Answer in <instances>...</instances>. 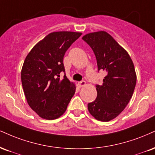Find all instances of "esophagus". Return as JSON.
I'll return each instance as SVG.
<instances>
[{"label": "esophagus", "instance_id": "1", "mask_svg": "<svg viewBox=\"0 0 155 155\" xmlns=\"http://www.w3.org/2000/svg\"><path fill=\"white\" fill-rule=\"evenodd\" d=\"M78 85H79L80 87H84V86L86 85V81H79V82H78Z\"/></svg>", "mask_w": 155, "mask_h": 155}]
</instances>
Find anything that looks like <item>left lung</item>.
I'll return each instance as SVG.
<instances>
[{
  "mask_svg": "<svg viewBox=\"0 0 155 155\" xmlns=\"http://www.w3.org/2000/svg\"><path fill=\"white\" fill-rule=\"evenodd\" d=\"M84 40L96 56L98 71L107 72L102 85H97L96 100L88 104V110L97 120L107 122L125 109L137 83L133 61L126 50L105 31L89 33Z\"/></svg>",
  "mask_w": 155,
  "mask_h": 155,
  "instance_id": "left-lung-1",
  "label": "left lung"
}]
</instances>
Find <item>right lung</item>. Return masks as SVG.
Here are the masks:
<instances>
[{"mask_svg": "<svg viewBox=\"0 0 155 155\" xmlns=\"http://www.w3.org/2000/svg\"><path fill=\"white\" fill-rule=\"evenodd\" d=\"M81 35L74 31H54L37 42L28 53L21 68L24 95L29 107L46 120L59 118L67 109L76 86L66 75L63 57Z\"/></svg>", "mask_w": 155, "mask_h": 155, "instance_id": "obj_1", "label": "right lung"}]
</instances>
